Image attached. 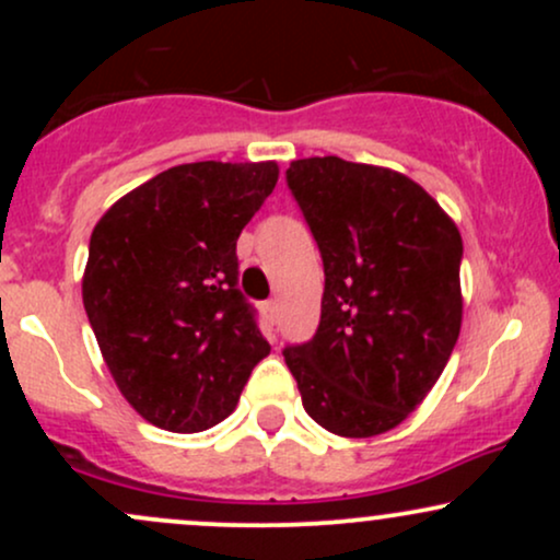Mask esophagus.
<instances>
[{"label":"esophagus","mask_w":560,"mask_h":560,"mask_svg":"<svg viewBox=\"0 0 560 560\" xmlns=\"http://www.w3.org/2000/svg\"><path fill=\"white\" fill-rule=\"evenodd\" d=\"M262 316H266L268 324H276L279 320V305H276V300H268L266 305H262Z\"/></svg>","instance_id":"34e87169"}]
</instances>
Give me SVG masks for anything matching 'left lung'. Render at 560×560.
I'll return each instance as SVG.
<instances>
[{"mask_svg": "<svg viewBox=\"0 0 560 560\" xmlns=\"http://www.w3.org/2000/svg\"><path fill=\"white\" fill-rule=\"evenodd\" d=\"M287 186L326 276L316 334L284 347L302 405L331 434L389 432L458 342V229L408 176L337 155L294 160Z\"/></svg>", "mask_w": 560, "mask_h": 560, "instance_id": "8db88e82", "label": "left lung"}]
</instances>
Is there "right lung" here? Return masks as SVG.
I'll return each instance as SVG.
<instances>
[{
	"instance_id": "right-lung-1",
	"label": "right lung",
	"mask_w": 560,
	"mask_h": 560,
	"mask_svg": "<svg viewBox=\"0 0 560 560\" xmlns=\"http://www.w3.org/2000/svg\"><path fill=\"white\" fill-rule=\"evenodd\" d=\"M276 182V163L176 165L120 197L92 231L89 324L118 389L160 429L221 423L271 352L236 287V240Z\"/></svg>"
}]
</instances>
